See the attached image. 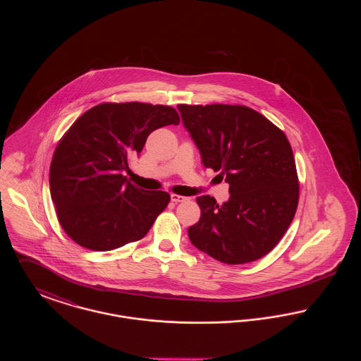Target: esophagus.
<instances>
[{
  "instance_id": "1",
  "label": "esophagus",
  "mask_w": 361,
  "mask_h": 361,
  "mask_svg": "<svg viewBox=\"0 0 361 361\" xmlns=\"http://www.w3.org/2000/svg\"><path fill=\"white\" fill-rule=\"evenodd\" d=\"M171 199H172L173 203H181V202H185V200H188V197H185V196H181V195H174V193H173L172 196H171Z\"/></svg>"
}]
</instances>
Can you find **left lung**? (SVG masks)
I'll list each match as a JSON object with an SVG mask.
<instances>
[{
	"label": "left lung",
	"instance_id": "8db88e82",
	"mask_svg": "<svg viewBox=\"0 0 361 361\" xmlns=\"http://www.w3.org/2000/svg\"><path fill=\"white\" fill-rule=\"evenodd\" d=\"M206 168L228 184L224 204L196 199L202 215L188 228L192 245L221 262L246 264L268 255L296 212L299 183L281 130L243 105H177ZM216 176V177H218Z\"/></svg>",
	"mask_w": 361,
	"mask_h": 361
}]
</instances>
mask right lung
Returning a JSON list of instances; mask_svg holds the SVG:
<instances>
[{
	"instance_id": "1",
	"label": "right lung",
	"mask_w": 361,
	"mask_h": 361,
	"mask_svg": "<svg viewBox=\"0 0 361 361\" xmlns=\"http://www.w3.org/2000/svg\"><path fill=\"white\" fill-rule=\"evenodd\" d=\"M178 123L172 106L145 103L100 104L74 121L50 166L52 203L71 240L106 252L147 234L171 195L137 188L123 172L154 130Z\"/></svg>"
}]
</instances>
